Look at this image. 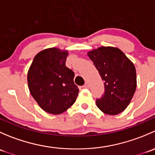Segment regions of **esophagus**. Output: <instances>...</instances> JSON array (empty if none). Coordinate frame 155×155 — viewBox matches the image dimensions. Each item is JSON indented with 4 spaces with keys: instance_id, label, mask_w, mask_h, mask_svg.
<instances>
[{
    "instance_id": "esophagus-1",
    "label": "esophagus",
    "mask_w": 155,
    "mask_h": 155,
    "mask_svg": "<svg viewBox=\"0 0 155 155\" xmlns=\"http://www.w3.org/2000/svg\"><path fill=\"white\" fill-rule=\"evenodd\" d=\"M82 87H84V88H89V84L87 83V82H86V83L82 86Z\"/></svg>"
}]
</instances>
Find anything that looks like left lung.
Segmentation results:
<instances>
[{"label": "left lung", "mask_w": 155, "mask_h": 155, "mask_svg": "<svg viewBox=\"0 0 155 155\" xmlns=\"http://www.w3.org/2000/svg\"><path fill=\"white\" fill-rule=\"evenodd\" d=\"M87 54L104 82V94L97 99V107L107 115L121 113L130 104L137 88L135 66L116 47L102 46Z\"/></svg>", "instance_id": "8db88e82"}]
</instances>
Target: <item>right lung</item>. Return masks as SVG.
<instances>
[{
	"label": "right lung",
	"mask_w": 155,
	"mask_h": 155,
	"mask_svg": "<svg viewBox=\"0 0 155 155\" xmlns=\"http://www.w3.org/2000/svg\"><path fill=\"white\" fill-rule=\"evenodd\" d=\"M68 50L52 47L43 49L34 57L28 72L31 94L45 112L59 115L76 101L79 88L74 84V73L66 67Z\"/></svg>",
	"instance_id": "right-lung-1"
}]
</instances>
